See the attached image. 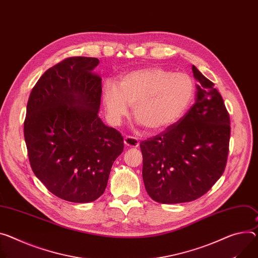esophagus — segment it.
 Wrapping results in <instances>:
<instances>
[{"label": "esophagus", "instance_id": "1", "mask_svg": "<svg viewBox=\"0 0 258 258\" xmlns=\"http://www.w3.org/2000/svg\"><path fill=\"white\" fill-rule=\"evenodd\" d=\"M124 145L127 148H137L139 146V141L138 139L132 136H126L124 138Z\"/></svg>", "mask_w": 258, "mask_h": 258}]
</instances>
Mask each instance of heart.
<instances>
[{"mask_svg":"<svg viewBox=\"0 0 258 258\" xmlns=\"http://www.w3.org/2000/svg\"><path fill=\"white\" fill-rule=\"evenodd\" d=\"M195 93L196 84L189 75L151 67L127 73L117 85L106 82L103 103L112 122H120L130 105L136 120L149 132H158L181 118Z\"/></svg>","mask_w":258,"mask_h":258,"instance_id":"obj_1","label":"heart"}]
</instances>
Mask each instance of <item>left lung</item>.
<instances>
[{
	"label": "left lung",
	"instance_id": "8db88e82",
	"mask_svg": "<svg viewBox=\"0 0 258 258\" xmlns=\"http://www.w3.org/2000/svg\"><path fill=\"white\" fill-rule=\"evenodd\" d=\"M192 72L198 81L196 103L176 123L140 144L145 188L157 203L195 201L225 169L229 114L214 83L195 66Z\"/></svg>",
	"mask_w": 258,
	"mask_h": 258
}]
</instances>
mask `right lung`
<instances>
[{
  "label": "right lung",
  "mask_w": 258,
  "mask_h": 258,
  "mask_svg": "<svg viewBox=\"0 0 258 258\" xmlns=\"http://www.w3.org/2000/svg\"><path fill=\"white\" fill-rule=\"evenodd\" d=\"M100 60L75 56L48 69L34 86L23 125L32 170L51 194L72 203L100 198L114 160L123 151L119 132L99 117Z\"/></svg>",
  "instance_id": "add662e5"
}]
</instances>
